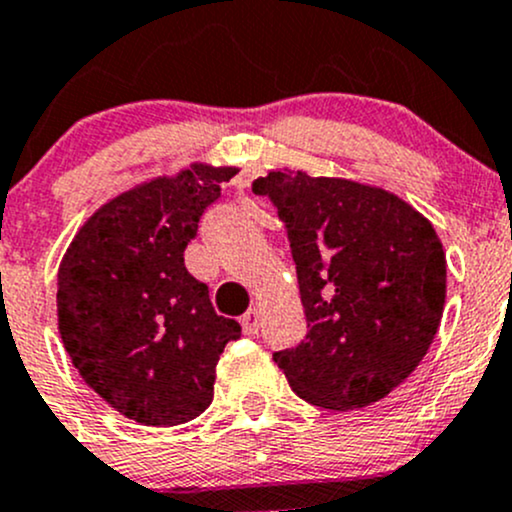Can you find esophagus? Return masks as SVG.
<instances>
[{
    "label": "esophagus",
    "instance_id": "1",
    "mask_svg": "<svg viewBox=\"0 0 512 512\" xmlns=\"http://www.w3.org/2000/svg\"><path fill=\"white\" fill-rule=\"evenodd\" d=\"M258 323H261V313H258V308H249L244 315H241V328H244L246 335H256Z\"/></svg>",
    "mask_w": 512,
    "mask_h": 512
}]
</instances>
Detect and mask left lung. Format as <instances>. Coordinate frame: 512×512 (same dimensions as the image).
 <instances>
[{
  "instance_id": "8db88e82",
  "label": "left lung",
  "mask_w": 512,
  "mask_h": 512,
  "mask_svg": "<svg viewBox=\"0 0 512 512\" xmlns=\"http://www.w3.org/2000/svg\"><path fill=\"white\" fill-rule=\"evenodd\" d=\"M286 226L308 333L273 352L293 392L347 412L387 397L424 360L446 303L429 219L370 184L276 170L251 184Z\"/></svg>"
}]
</instances>
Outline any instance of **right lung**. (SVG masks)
<instances>
[{
    "instance_id": "obj_1",
    "label": "right lung",
    "mask_w": 512,
    "mask_h": 512,
    "mask_svg": "<svg viewBox=\"0 0 512 512\" xmlns=\"http://www.w3.org/2000/svg\"><path fill=\"white\" fill-rule=\"evenodd\" d=\"M236 167L192 165L98 209L59 268V333L83 382L145 426L192 421L214 399L217 362L241 325L221 318L184 266L204 209Z\"/></svg>"
}]
</instances>
